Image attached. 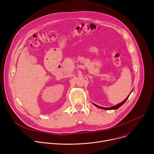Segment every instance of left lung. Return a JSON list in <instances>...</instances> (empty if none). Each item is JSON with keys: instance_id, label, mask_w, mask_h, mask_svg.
I'll return each mask as SVG.
<instances>
[{"instance_id": "8db88e82", "label": "left lung", "mask_w": 154, "mask_h": 154, "mask_svg": "<svg viewBox=\"0 0 154 154\" xmlns=\"http://www.w3.org/2000/svg\"><path fill=\"white\" fill-rule=\"evenodd\" d=\"M133 91V90H132V91H131V93ZM130 94L127 97V98L124 100V101H122L121 103H119V104H117L116 105H115V106H112V107H109V108H106V107H102V106H99V105H96V104H94V103H93V104L94 105H95L96 106H97V107H98V108H101V109H118V108H119L121 106H122L125 102H126V100H127V99L128 98V97H129V96H130Z\"/></svg>"}]
</instances>
